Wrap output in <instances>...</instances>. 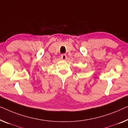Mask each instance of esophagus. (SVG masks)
<instances>
[{"instance_id": "1", "label": "esophagus", "mask_w": 128, "mask_h": 128, "mask_svg": "<svg viewBox=\"0 0 128 128\" xmlns=\"http://www.w3.org/2000/svg\"><path fill=\"white\" fill-rule=\"evenodd\" d=\"M61 58H62V60H66V54H62L61 55Z\"/></svg>"}]
</instances>
